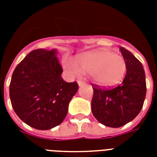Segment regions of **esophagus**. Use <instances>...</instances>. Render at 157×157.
<instances>
[{
	"label": "esophagus",
	"mask_w": 157,
	"mask_h": 157,
	"mask_svg": "<svg viewBox=\"0 0 157 157\" xmlns=\"http://www.w3.org/2000/svg\"><path fill=\"white\" fill-rule=\"evenodd\" d=\"M77 83H78L79 86H84L85 84H86V82L83 81H80V80H78V81H77Z\"/></svg>",
	"instance_id": "obj_1"
}]
</instances>
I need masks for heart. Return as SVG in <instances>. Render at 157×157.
<instances>
[{
    "label": "heart",
    "instance_id": "1",
    "mask_svg": "<svg viewBox=\"0 0 157 157\" xmlns=\"http://www.w3.org/2000/svg\"><path fill=\"white\" fill-rule=\"evenodd\" d=\"M63 63L65 69L71 74L90 73L92 80L102 86L117 85L124 78L126 72L124 58L107 50L84 53L76 58V61L65 56Z\"/></svg>",
    "mask_w": 157,
    "mask_h": 157
}]
</instances>
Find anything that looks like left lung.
<instances>
[{"mask_svg": "<svg viewBox=\"0 0 157 157\" xmlns=\"http://www.w3.org/2000/svg\"><path fill=\"white\" fill-rule=\"evenodd\" d=\"M126 63V75L122 83L113 88L92 85L94 96L91 110L98 122L118 128L139 115L146 97V77L144 67L132 53L120 48Z\"/></svg>", "mask_w": 157, "mask_h": 157, "instance_id": "8db88e82", "label": "left lung"}]
</instances>
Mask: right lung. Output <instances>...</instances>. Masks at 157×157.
Wrapping results in <instances>:
<instances>
[{
  "label": "right lung",
  "instance_id": "right-lung-1",
  "mask_svg": "<svg viewBox=\"0 0 157 157\" xmlns=\"http://www.w3.org/2000/svg\"><path fill=\"white\" fill-rule=\"evenodd\" d=\"M56 50L31 51L17 65L10 84L13 111L34 129L47 130L65 119L78 84L62 78Z\"/></svg>",
  "mask_w": 157,
  "mask_h": 157
}]
</instances>
